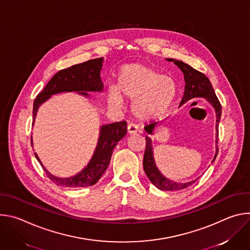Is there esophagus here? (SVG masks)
Wrapping results in <instances>:
<instances>
[{
  "instance_id": "34e87169",
  "label": "esophagus",
  "mask_w": 250,
  "mask_h": 250,
  "mask_svg": "<svg viewBox=\"0 0 250 250\" xmlns=\"http://www.w3.org/2000/svg\"><path fill=\"white\" fill-rule=\"evenodd\" d=\"M136 132H137V126L134 124L129 123L127 125V133L133 134V133H136Z\"/></svg>"
}]
</instances>
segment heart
I'll return each mask as SVG.
<instances>
[{
  "mask_svg": "<svg viewBox=\"0 0 250 250\" xmlns=\"http://www.w3.org/2000/svg\"><path fill=\"white\" fill-rule=\"evenodd\" d=\"M175 94L172 79L148 65L134 63L121 69L118 88L110 89L109 102L121 106L123 98L133 101L134 117L140 121H152L167 112Z\"/></svg>",
  "mask_w": 250,
  "mask_h": 250,
  "instance_id": "1",
  "label": "heart"
}]
</instances>
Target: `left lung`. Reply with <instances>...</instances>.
Instances as JSON below:
<instances>
[{"label":"left lung","mask_w":250,"mask_h":250,"mask_svg":"<svg viewBox=\"0 0 250 250\" xmlns=\"http://www.w3.org/2000/svg\"><path fill=\"white\" fill-rule=\"evenodd\" d=\"M167 60L172 61L175 65L179 67L184 74L185 90H184V95L181 100L180 105H182L183 104H185L186 102H188L189 100H191L193 98H199V97L206 98L216 110L217 130H218L219 123H220L221 115H222V105H221V103H220L215 91H213V88H212L208 78L204 73L194 69L190 65L184 63L183 61L174 60L171 58H168ZM156 125H157V123H151V124L146 125L145 129L147 133L152 134ZM218 138H219V131L217 132V135H216L217 145L219 141ZM146 147L145 157H144V169H145L146 176L149 178V180L151 181V183L154 186H156L158 189L163 190V191H178V190H182V189L187 188L188 186L192 185L193 183H195L198 180L197 179L192 182L179 184V183H175L173 181L166 179V178L164 176H162V174L158 171L157 167L155 166L154 158H153V151H152V146H151V139L146 136ZM218 152H219V149H218V146H217L216 155H215V157H213L211 162L215 161V159L218 155Z\"/></svg>","instance_id":"8db88e82"}]
</instances>
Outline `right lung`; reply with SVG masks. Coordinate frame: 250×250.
Segmentation results:
<instances>
[{
    "mask_svg": "<svg viewBox=\"0 0 250 250\" xmlns=\"http://www.w3.org/2000/svg\"><path fill=\"white\" fill-rule=\"evenodd\" d=\"M103 60V57L91 59L69 68L62 69L57 72L33 102L32 125L35 116H37L39 106L49 99L51 95L61 92L75 91L79 92L81 95L88 96V93L86 92L103 91V83L100 76ZM126 122L125 121L103 125L100 131L98 146L91 161L86 168L74 177L64 178V179L63 178H57L45 170L37 154H35V157L38 158L43 167L49 179L56 185L70 188L93 186L99 181L101 176L108 168L114 148L118 145V142L126 134Z\"/></svg>",
    "mask_w": 250,
    "mask_h": 250,
    "instance_id": "add662e5",
    "label": "right lung"
}]
</instances>
